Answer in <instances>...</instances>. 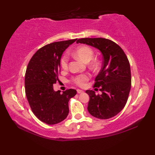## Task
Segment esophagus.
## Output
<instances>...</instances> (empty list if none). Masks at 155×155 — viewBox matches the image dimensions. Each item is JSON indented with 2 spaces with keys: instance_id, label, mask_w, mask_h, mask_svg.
I'll return each mask as SVG.
<instances>
[{
  "instance_id": "34e87169",
  "label": "esophagus",
  "mask_w": 155,
  "mask_h": 155,
  "mask_svg": "<svg viewBox=\"0 0 155 155\" xmlns=\"http://www.w3.org/2000/svg\"><path fill=\"white\" fill-rule=\"evenodd\" d=\"M83 91H82V90H81V89H77V93H78V94H81V93H83Z\"/></svg>"
}]
</instances>
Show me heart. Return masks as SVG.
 I'll return each mask as SVG.
<instances>
[{
    "instance_id": "b5f03b06",
    "label": "heart",
    "mask_w": 155,
    "mask_h": 155,
    "mask_svg": "<svg viewBox=\"0 0 155 155\" xmlns=\"http://www.w3.org/2000/svg\"><path fill=\"white\" fill-rule=\"evenodd\" d=\"M76 57L81 59L85 62H89L93 57L94 51L93 48L88 46L83 45L78 47L74 52ZM68 56L67 54H64L61 59V66L63 69L68 68ZM94 63H93L94 64ZM89 79V76L87 74H81L76 76L72 78V81L79 87H84L87 82Z\"/></svg>"
}]
</instances>
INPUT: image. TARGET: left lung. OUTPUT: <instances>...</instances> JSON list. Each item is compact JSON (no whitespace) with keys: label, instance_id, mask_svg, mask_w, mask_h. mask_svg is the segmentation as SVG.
Masks as SVG:
<instances>
[{"label":"left lung","instance_id":"obj_1","mask_svg":"<svg viewBox=\"0 0 155 155\" xmlns=\"http://www.w3.org/2000/svg\"><path fill=\"white\" fill-rule=\"evenodd\" d=\"M77 42L98 49L103 58V67L94 84L95 87H101L102 94L86 91L90 97L88 113L100 119L116 116L123 109L130 91V67L127 57L119 46L109 39L84 38L78 39Z\"/></svg>","mask_w":155,"mask_h":155}]
</instances>
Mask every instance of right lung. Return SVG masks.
<instances>
[{
    "instance_id": "right-lung-1",
    "label": "right lung",
    "mask_w": 155,
    "mask_h": 155,
    "mask_svg": "<svg viewBox=\"0 0 155 155\" xmlns=\"http://www.w3.org/2000/svg\"><path fill=\"white\" fill-rule=\"evenodd\" d=\"M77 39L55 42L44 46L35 52L26 71L25 93L32 113L39 120L55 124L68 114V101L77 91L68 89L61 93L53 84L58 81L61 58L63 52Z\"/></svg>"
}]
</instances>
